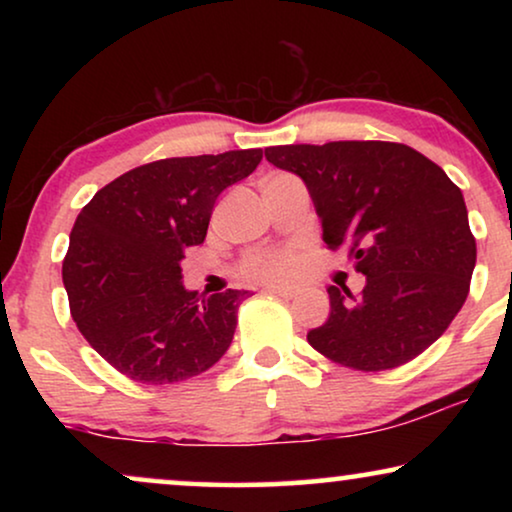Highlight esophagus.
I'll list each match as a JSON object with an SVG mask.
<instances>
[{
  "instance_id": "obj_1",
  "label": "esophagus",
  "mask_w": 512,
  "mask_h": 512,
  "mask_svg": "<svg viewBox=\"0 0 512 512\" xmlns=\"http://www.w3.org/2000/svg\"><path fill=\"white\" fill-rule=\"evenodd\" d=\"M265 293H272V296H279V298H293L298 291L291 289V286H275V284H270V286H265Z\"/></svg>"
}]
</instances>
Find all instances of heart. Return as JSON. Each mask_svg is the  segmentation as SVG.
Wrapping results in <instances>:
<instances>
[{"mask_svg":"<svg viewBox=\"0 0 512 512\" xmlns=\"http://www.w3.org/2000/svg\"><path fill=\"white\" fill-rule=\"evenodd\" d=\"M300 265L298 251L293 249H279V251H268V254L251 256L247 265H244V272L249 277L265 279V282H284L296 275Z\"/></svg>","mask_w":512,"mask_h":512,"instance_id":"b5f03b06","label":"heart"}]
</instances>
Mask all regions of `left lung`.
Returning <instances> with one entry per match:
<instances>
[{
    "mask_svg": "<svg viewBox=\"0 0 512 512\" xmlns=\"http://www.w3.org/2000/svg\"><path fill=\"white\" fill-rule=\"evenodd\" d=\"M305 181L328 249L349 247L366 286H328L331 314L307 342L356 370L403 366L431 347L466 303L475 237L464 195L422 153L394 142L265 149Z\"/></svg>",
    "mask_w": 512,
    "mask_h": 512,
    "instance_id": "1",
    "label": "left lung"
}]
</instances>
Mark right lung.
<instances>
[{"label":"right lung","instance_id":"obj_1","mask_svg":"<svg viewBox=\"0 0 512 512\" xmlns=\"http://www.w3.org/2000/svg\"><path fill=\"white\" fill-rule=\"evenodd\" d=\"M261 158V149H244L156 160L100 188L76 216L62 263L69 310L118 373L172 384L226 354L249 291H188L181 258L205 242L219 195Z\"/></svg>","mask_w":512,"mask_h":512}]
</instances>
